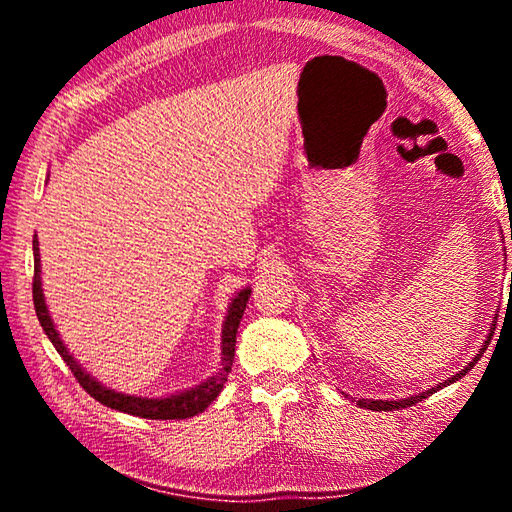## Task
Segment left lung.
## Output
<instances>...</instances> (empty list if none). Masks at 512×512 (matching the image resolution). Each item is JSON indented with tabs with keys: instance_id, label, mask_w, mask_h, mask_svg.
<instances>
[{
	"instance_id": "obj_1",
	"label": "left lung",
	"mask_w": 512,
	"mask_h": 512,
	"mask_svg": "<svg viewBox=\"0 0 512 512\" xmlns=\"http://www.w3.org/2000/svg\"><path fill=\"white\" fill-rule=\"evenodd\" d=\"M490 336H492V334H490ZM490 336H488V341H485V345L490 343ZM483 350H485V348H481V354H483ZM481 354H479V357H474V359L470 361V366H465L461 372H456L454 377L445 379L443 384H438L436 388H429V391H424V393L415 395V397H409V400H391V402H388V400H359L357 404H359V406H366V409H370V411H395V409L400 411V409H406V406L418 404V402H422V400H424V397H429V395H433L436 391H440V388H443V386H449V384H454V381L461 379V377L465 375V372H470V370L474 368V363L481 359Z\"/></svg>"
}]
</instances>
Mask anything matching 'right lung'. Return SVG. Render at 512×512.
<instances>
[{
	"instance_id": "1",
	"label": "right lung",
	"mask_w": 512,
	"mask_h": 512,
	"mask_svg": "<svg viewBox=\"0 0 512 512\" xmlns=\"http://www.w3.org/2000/svg\"><path fill=\"white\" fill-rule=\"evenodd\" d=\"M38 239H33V305H36V314L42 329L49 336V341L54 343L56 352L63 357V361L69 366V370L74 372V377L79 379V384L88 391L94 400L110 406L115 411H124L131 415H140V418H149V420H185V418H194V415L203 413L207 406H210L216 395L221 393V388L225 381H228V372L232 368V361H235V343H237V329H239V320L244 316L246 302L250 298V289H241L235 300L230 302L228 316H225L223 323V363L221 370L216 372L214 377L203 381L201 386L189 388L185 393L178 395H169V397H160V400H153V397H135V395H124V393H115L110 388L101 386L97 379H92L88 372H85L79 363L74 361L72 354L67 352V348L60 341V336L56 332L54 323H51V316L45 305V296H42V282H40V253H38Z\"/></svg>"
}]
</instances>
